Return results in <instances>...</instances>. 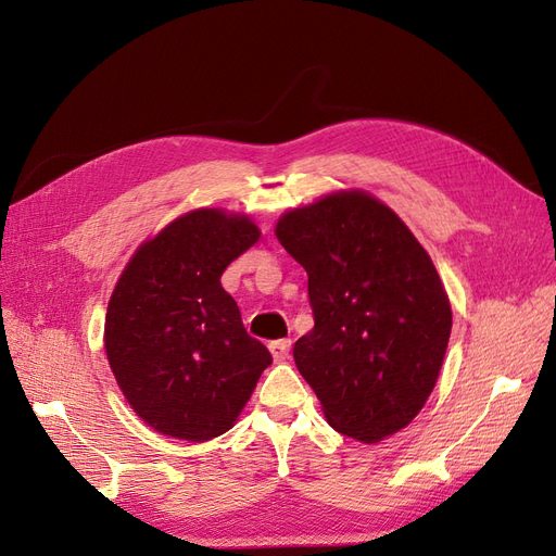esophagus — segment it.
Returning a JSON list of instances; mask_svg holds the SVG:
<instances>
[{"instance_id": "34e87169", "label": "esophagus", "mask_w": 556, "mask_h": 556, "mask_svg": "<svg viewBox=\"0 0 556 556\" xmlns=\"http://www.w3.org/2000/svg\"><path fill=\"white\" fill-rule=\"evenodd\" d=\"M270 354H273V358H275L277 363H283V361L288 358V354H290V340L283 338V340L270 342Z\"/></svg>"}]
</instances>
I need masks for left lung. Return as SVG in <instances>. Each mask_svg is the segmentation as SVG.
I'll list each match as a JSON object with an SVG mask.
<instances>
[{"instance_id": "1", "label": "left lung", "mask_w": 556, "mask_h": 556, "mask_svg": "<svg viewBox=\"0 0 556 556\" xmlns=\"http://www.w3.org/2000/svg\"><path fill=\"white\" fill-rule=\"evenodd\" d=\"M275 233L308 275L315 327L293 356L329 426L365 444L399 432L428 401L453 327L428 252L365 191L288 212Z\"/></svg>"}]
</instances>
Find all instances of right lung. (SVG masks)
I'll return each instance as SVG.
<instances>
[{
	"label": "right lung",
	"instance_id": "right-lung-1",
	"mask_svg": "<svg viewBox=\"0 0 556 556\" xmlns=\"http://www.w3.org/2000/svg\"><path fill=\"white\" fill-rule=\"evenodd\" d=\"M258 233L248 216L189 212L146 241L114 286L108 363L132 410L162 434L207 442L227 432L273 363L220 286Z\"/></svg>",
	"mask_w": 556,
	"mask_h": 556
}]
</instances>
